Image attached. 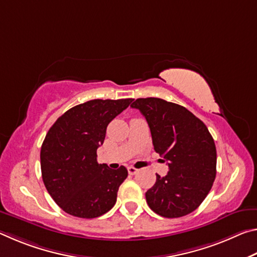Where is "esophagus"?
<instances>
[{
	"label": "esophagus",
	"instance_id": "1",
	"mask_svg": "<svg viewBox=\"0 0 257 257\" xmlns=\"http://www.w3.org/2000/svg\"><path fill=\"white\" fill-rule=\"evenodd\" d=\"M128 172H129V175L134 176V175H136V173L138 172V169L134 168V167H128Z\"/></svg>",
	"mask_w": 257,
	"mask_h": 257
}]
</instances>
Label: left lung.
Returning <instances> with one entry per match:
<instances>
[{"mask_svg": "<svg viewBox=\"0 0 257 257\" xmlns=\"http://www.w3.org/2000/svg\"><path fill=\"white\" fill-rule=\"evenodd\" d=\"M138 108L150 125L156 153L168 161L165 177L156 175L146 191L152 211L164 217H180L201 205L216 176V149L202 120L179 104L162 98H137Z\"/></svg>", "mask_w": 257, "mask_h": 257, "instance_id": "obj_1", "label": "left lung"}]
</instances>
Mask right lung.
<instances>
[{
  "instance_id": "1",
  "label": "right lung",
  "mask_w": 257,
  "mask_h": 257,
  "mask_svg": "<svg viewBox=\"0 0 257 257\" xmlns=\"http://www.w3.org/2000/svg\"><path fill=\"white\" fill-rule=\"evenodd\" d=\"M133 98L92 99L64 112L47 132L41 149L42 178L54 202L68 214L93 219L114 206L128 176L97 163L106 127Z\"/></svg>"
}]
</instances>
